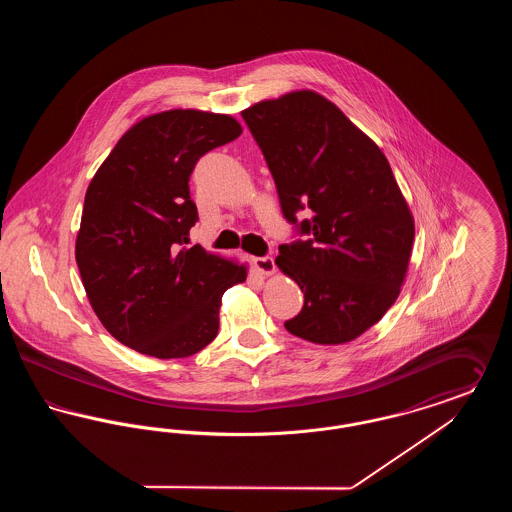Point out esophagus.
Instances as JSON below:
<instances>
[{
	"label": "esophagus",
	"mask_w": 512,
	"mask_h": 512,
	"mask_svg": "<svg viewBox=\"0 0 512 512\" xmlns=\"http://www.w3.org/2000/svg\"><path fill=\"white\" fill-rule=\"evenodd\" d=\"M253 267L257 268L261 274H267V276L276 272V265H274L272 257H255Z\"/></svg>",
	"instance_id": "obj_1"
}]
</instances>
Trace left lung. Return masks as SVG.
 Listing matches in <instances>:
<instances>
[{
	"instance_id": "8db88e82",
	"label": "left lung",
	"mask_w": 512,
	"mask_h": 512,
	"mask_svg": "<svg viewBox=\"0 0 512 512\" xmlns=\"http://www.w3.org/2000/svg\"><path fill=\"white\" fill-rule=\"evenodd\" d=\"M274 178L284 217L305 242L280 245L278 268L305 293L286 330L320 345L359 338L395 303L411 261L414 219L382 149L313 90L242 111Z\"/></svg>"
}]
</instances>
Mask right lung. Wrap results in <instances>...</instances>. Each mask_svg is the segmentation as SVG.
I'll use <instances>...</instances> for the list:
<instances>
[{"label": "right lung", "instance_id": "right-lung-1", "mask_svg": "<svg viewBox=\"0 0 512 512\" xmlns=\"http://www.w3.org/2000/svg\"><path fill=\"white\" fill-rule=\"evenodd\" d=\"M242 134L230 115L171 109L132 124L94 174L76 234V265L105 330L134 351L180 359L217 338L222 293L247 267L186 247L201 155Z\"/></svg>", "mask_w": 512, "mask_h": 512}]
</instances>
